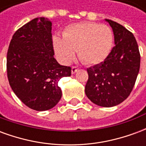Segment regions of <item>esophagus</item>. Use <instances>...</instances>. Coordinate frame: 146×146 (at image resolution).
Segmentation results:
<instances>
[{"mask_svg": "<svg viewBox=\"0 0 146 146\" xmlns=\"http://www.w3.org/2000/svg\"><path fill=\"white\" fill-rule=\"evenodd\" d=\"M79 70V68L76 66H73L72 67V70H71V72H72V73L73 74H74V73H76V72H77V70Z\"/></svg>", "mask_w": 146, "mask_h": 146, "instance_id": "34e87169", "label": "esophagus"}]
</instances>
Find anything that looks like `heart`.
Here are the masks:
<instances>
[{
    "label": "heart",
    "mask_w": 146,
    "mask_h": 146,
    "mask_svg": "<svg viewBox=\"0 0 146 146\" xmlns=\"http://www.w3.org/2000/svg\"><path fill=\"white\" fill-rule=\"evenodd\" d=\"M113 43V32L110 27L92 22L72 24L63 32L62 40L53 39L54 52L64 64L73 60L76 51L85 64L100 63L109 55Z\"/></svg>",
    "instance_id": "1"
}]
</instances>
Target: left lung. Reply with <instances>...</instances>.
<instances>
[{
	"label": "left lung",
	"mask_w": 146,
	"mask_h": 146,
	"mask_svg": "<svg viewBox=\"0 0 146 146\" xmlns=\"http://www.w3.org/2000/svg\"><path fill=\"white\" fill-rule=\"evenodd\" d=\"M114 44L107 58L88 68L87 97L102 107H113L127 98L134 88L140 68V53L135 36L125 27L110 19Z\"/></svg>",
	"instance_id": "obj_1"
}]
</instances>
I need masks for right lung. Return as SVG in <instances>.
<instances>
[{
  "instance_id": "right-lung-1",
  "label": "right lung",
  "mask_w": 146,
  "mask_h": 146,
  "mask_svg": "<svg viewBox=\"0 0 146 146\" xmlns=\"http://www.w3.org/2000/svg\"><path fill=\"white\" fill-rule=\"evenodd\" d=\"M51 22L40 17L14 33L7 54L9 84L27 106L36 111L51 110L62 98L61 78L71 76V68L54 57Z\"/></svg>"
}]
</instances>
